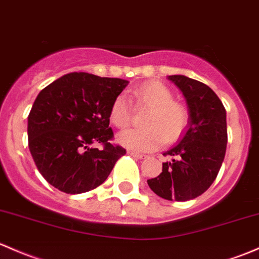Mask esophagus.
Returning a JSON list of instances; mask_svg holds the SVG:
<instances>
[{
  "mask_svg": "<svg viewBox=\"0 0 259 259\" xmlns=\"http://www.w3.org/2000/svg\"><path fill=\"white\" fill-rule=\"evenodd\" d=\"M127 154L132 155V156H134V157H137V159H140V160L148 159V155L146 154H140V152H135V151H129Z\"/></svg>",
  "mask_w": 259,
  "mask_h": 259,
  "instance_id": "obj_1",
  "label": "esophagus"
}]
</instances>
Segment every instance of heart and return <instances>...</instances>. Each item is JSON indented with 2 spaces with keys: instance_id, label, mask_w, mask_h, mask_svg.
<instances>
[{
  "instance_id": "obj_1",
  "label": "heart",
  "mask_w": 259,
  "mask_h": 259,
  "mask_svg": "<svg viewBox=\"0 0 259 259\" xmlns=\"http://www.w3.org/2000/svg\"><path fill=\"white\" fill-rule=\"evenodd\" d=\"M139 104L150 108L144 119L143 129L121 132L118 141L132 151L156 150L165 143H172L181 137L189 124V113L184 105L174 102V94L161 83H148L135 91ZM111 124L125 127L132 119V105L125 95L114 99L109 111Z\"/></svg>"
}]
</instances>
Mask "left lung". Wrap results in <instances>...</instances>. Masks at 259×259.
Returning a JSON list of instances; mask_svg holds the SVG:
<instances>
[{"instance_id": "1", "label": "left lung", "mask_w": 259, "mask_h": 259, "mask_svg": "<svg viewBox=\"0 0 259 259\" xmlns=\"http://www.w3.org/2000/svg\"><path fill=\"white\" fill-rule=\"evenodd\" d=\"M187 104L189 124L175 146L164 155L162 172L148 180L149 187L170 201H189L202 195L217 178L227 146L226 109L216 93L186 75H168Z\"/></svg>"}]
</instances>
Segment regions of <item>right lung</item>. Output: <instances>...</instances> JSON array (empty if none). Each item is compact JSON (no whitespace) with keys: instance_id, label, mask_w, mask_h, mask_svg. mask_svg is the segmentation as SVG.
I'll use <instances>...</instances> for the list:
<instances>
[{"instance_id":"add662e5","label":"right lung","mask_w":259,"mask_h":259,"mask_svg":"<svg viewBox=\"0 0 259 259\" xmlns=\"http://www.w3.org/2000/svg\"><path fill=\"white\" fill-rule=\"evenodd\" d=\"M129 81L68 73L37 95L28 115V148L48 184L65 194L91 191L108 179L125 149L109 143V111ZM94 142L105 145L93 148Z\"/></svg>"}]
</instances>
